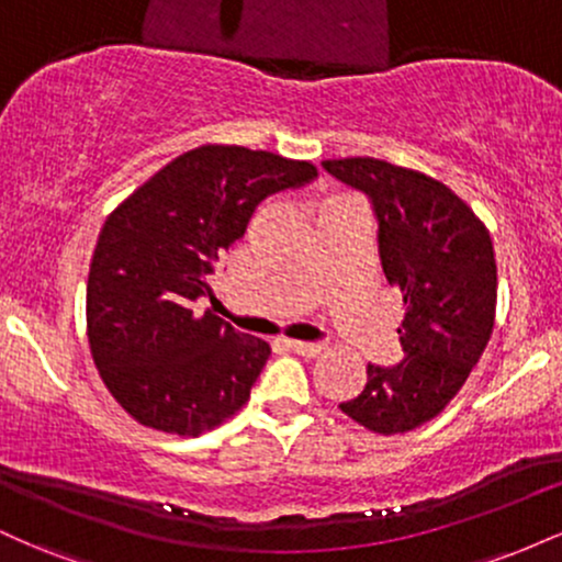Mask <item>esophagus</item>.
Masks as SVG:
<instances>
[{"label": "esophagus", "instance_id": "esophagus-1", "mask_svg": "<svg viewBox=\"0 0 562 562\" xmlns=\"http://www.w3.org/2000/svg\"><path fill=\"white\" fill-rule=\"evenodd\" d=\"M285 346L293 353H301V357H317L322 348H325L322 344H308V340H285Z\"/></svg>", "mask_w": 562, "mask_h": 562}]
</instances>
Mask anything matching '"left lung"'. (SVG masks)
I'll use <instances>...</instances> for the list:
<instances>
[{
	"instance_id": "8db88e82",
	"label": "left lung",
	"mask_w": 562,
	"mask_h": 562,
	"mask_svg": "<svg viewBox=\"0 0 562 562\" xmlns=\"http://www.w3.org/2000/svg\"><path fill=\"white\" fill-rule=\"evenodd\" d=\"M364 192L378 218V254L402 290L404 359L367 364L359 396L340 404L367 430L393 436L434 420L479 364L494 330L496 261L488 229L447 184L378 158L322 160Z\"/></svg>"
}]
</instances>
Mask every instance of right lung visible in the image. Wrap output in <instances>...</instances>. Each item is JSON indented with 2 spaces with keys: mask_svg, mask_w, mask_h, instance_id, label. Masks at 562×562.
Wrapping results in <instances>:
<instances>
[{
  "mask_svg": "<svg viewBox=\"0 0 562 562\" xmlns=\"http://www.w3.org/2000/svg\"><path fill=\"white\" fill-rule=\"evenodd\" d=\"M317 177L308 160L237 145L173 158L108 216L87 282V335L102 383L134 420L177 436L248 402L272 348L195 301L256 205Z\"/></svg>",
  "mask_w": 562,
  "mask_h": 562,
  "instance_id": "right-lung-1",
  "label": "right lung"
}]
</instances>
